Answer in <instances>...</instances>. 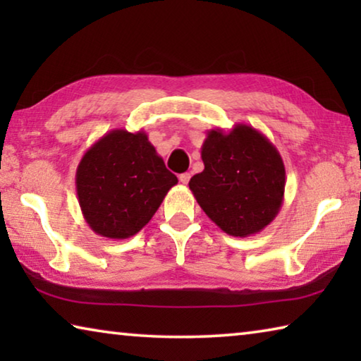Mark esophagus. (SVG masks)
<instances>
[{
  "instance_id": "esophagus-1",
  "label": "esophagus",
  "mask_w": 361,
  "mask_h": 361,
  "mask_svg": "<svg viewBox=\"0 0 361 361\" xmlns=\"http://www.w3.org/2000/svg\"><path fill=\"white\" fill-rule=\"evenodd\" d=\"M189 180H191V173H181L180 175V181L183 183V185H188V183H189Z\"/></svg>"
}]
</instances>
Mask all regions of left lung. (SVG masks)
<instances>
[{"instance_id": "left-lung-1", "label": "left lung", "mask_w": 361, "mask_h": 361, "mask_svg": "<svg viewBox=\"0 0 361 361\" xmlns=\"http://www.w3.org/2000/svg\"><path fill=\"white\" fill-rule=\"evenodd\" d=\"M200 156L205 169L189 189L219 229L248 237L274 221L283 204L285 166L266 135L247 124L212 129Z\"/></svg>"}]
</instances>
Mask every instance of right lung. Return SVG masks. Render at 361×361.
<instances>
[{"label": "right lung", "mask_w": 361, "mask_h": 361, "mask_svg": "<svg viewBox=\"0 0 361 361\" xmlns=\"http://www.w3.org/2000/svg\"><path fill=\"white\" fill-rule=\"evenodd\" d=\"M178 178L145 132L114 129L90 146L76 170L85 223L106 239H129L149 223Z\"/></svg>", "instance_id": "1"}]
</instances>
